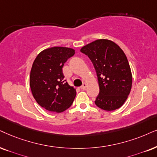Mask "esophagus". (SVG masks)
I'll list each match as a JSON object with an SVG mask.
<instances>
[{
  "label": "esophagus",
  "mask_w": 157,
  "mask_h": 157,
  "mask_svg": "<svg viewBox=\"0 0 157 157\" xmlns=\"http://www.w3.org/2000/svg\"><path fill=\"white\" fill-rule=\"evenodd\" d=\"M80 88H81V89H82V90H85V89H86V88H87L86 83H83V84L82 85V86H81Z\"/></svg>",
  "instance_id": "34e87169"
}]
</instances>
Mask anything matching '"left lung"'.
Wrapping results in <instances>:
<instances>
[{
  "mask_svg": "<svg viewBox=\"0 0 157 157\" xmlns=\"http://www.w3.org/2000/svg\"><path fill=\"white\" fill-rule=\"evenodd\" d=\"M81 52L88 56L96 69L99 94L95 104L106 111L123 105L132 87V74L128 59L116 43L100 39L85 45Z\"/></svg>",
  "mask_w": 157,
  "mask_h": 157,
  "instance_id": "1",
  "label": "left lung"
}]
</instances>
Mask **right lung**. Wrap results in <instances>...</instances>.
<instances>
[{
    "instance_id": "1",
    "label": "right lung",
    "mask_w": 157,
    "mask_h": 157,
    "mask_svg": "<svg viewBox=\"0 0 157 157\" xmlns=\"http://www.w3.org/2000/svg\"><path fill=\"white\" fill-rule=\"evenodd\" d=\"M75 53L69 48L53 47L40 53L33 62L29 77L32 93L48 111L62 112L72 104L76 90L64 79L62 68Z\"/></svg>"
}]
</instances>
